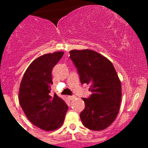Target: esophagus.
I'll return each mask as SVG.
<instances>
[{
  "label": "esophagus",
  "mask_w": 148,
  "mask_h": 148,
  "mask_svg": "<svg viewBox=\"0 0 148 148\" xmlns=\"http://www.w3.org/2000/svg\"><path fill=\"white\" fill-rule=\"evenodd\" d=\"M68 98L70 100H73L74 99H75L76 96L75 95H69V96H68Z\"/></svg>",
  "instance_id": "1"
}]
</instances>
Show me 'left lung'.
Returning a JSON list of instances; mask_svg holds the SVG:
<instances>
[{
	"label": "left lung",
	"instance_id": "obj_1",
	"mask_svg": "<svg viewBox=\"0 0 148 148\" xmlns=\"http://www.w3.org/2000/svg\"><path fill=\"white\" fill-rule=\"evenodd\" d=\"M69 53L81 83L89 84L92 92L89 97L83 98L81 122L91 130H104L114 121L120 109L121 84L116 71L111 61L94 51L72 50Z\"/></svg>",
	"mask_w": 148,
	"mask_h": 148
}]
</instances>
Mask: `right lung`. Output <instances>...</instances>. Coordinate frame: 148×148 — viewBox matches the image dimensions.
<instances>
[{"mask_svg":"<svg viewBox=\"0 0 148 148\" xmlns=\"http://www.w3.org/2000/svg\"><path fill=\"white\" fill-rule=\"evenodd\" d=\"M63 54L57 51L37 58L27 68L20 85L18 101L25 116L45 131L58 129L68 110V106L56 94H50L52 69Z\"/></svg>","mask_w":148,"mask_h":148,"instance_id":"add662e5","label":"right lung"}]
</instances>
